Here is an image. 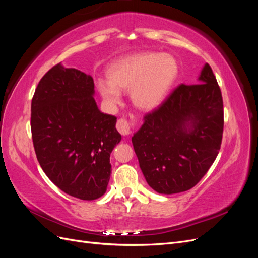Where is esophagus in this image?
Masks as SVG:
<instances>
[{
	"label": "esophagus",
	"mask_w": 258,
	"mask_h": 258,
	"mask_svg": "<svg viewBox=\"0 0 258 258\" xmlns=\"http://www.w3.org/2000/svg\"><path fill=\"white\" fill-rule=\"evenodd\" d=\"M135 124H136L135 120L130 121V120L126 119V118H120V119L117 120L116 128H117V130L120 132L122 136H128V135L131 134L132 130H134Z\"/></svg>",
	"instance_id": "34e87169"
}]
</instances>
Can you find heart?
<instances>
[{
  "label": "heart",
  "instance_id": "obj_1",
  "mask_svg": "<svg viewBox=\"0 0 258 258\" xmlns=\"http://www.w3.org/2000/svg\"><path fill=\"white\" fill-rule=\"evenodd\" d=\"M106 74L108 81L99 80L97 86L108 105L120 103L119 90H130L132 102L139 108L153 110L167 97L177 75V64L170 54L141 52L115 61Z\"/></svg>",
  "mask_w": 258,
  "mask_h": 258
}]
</instances>
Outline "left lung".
I'll return each mask as SVG.
<instances>
[{
    "mask_svg": "<svg viewBox=\"0 0 258 258\" xmlns=\"http://www.w3.org/2000/svg\"><path fill=\"white\" fill-rule=\"evenodd\" d=\"M224 129L223 98L206 63L197 84L179 85L147 113L132 137L147 184L159 194H177L196 185L212 166Z\"/></svg>",
    "mask_w": 258,
    "mask_h": 258,
    "instance_id": "obj_1",
    "label": "left lung"
}]
</instances>
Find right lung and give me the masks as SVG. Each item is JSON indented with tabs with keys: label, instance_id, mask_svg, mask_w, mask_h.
Returning <instances> with one entry per match:
<instances>
[{
	"label": "right lung",
	"instance_id": "1",
	"mask_svg": "<svg viewBox=\"0 0 258 258\" xmlns=\"http://www.w3.org/2000/svg\"><path fill=\"white\" fill-rule=\"evenodd\" d=\"M90 75L61 63L38 83L31 103L36 158L50 181L68 195L95 200L106 191L110 156L121 136L116 117L99 111Z\"/></svg>",
	"mask_w": 258,
	"mask_h": 258
}]
</instances>
